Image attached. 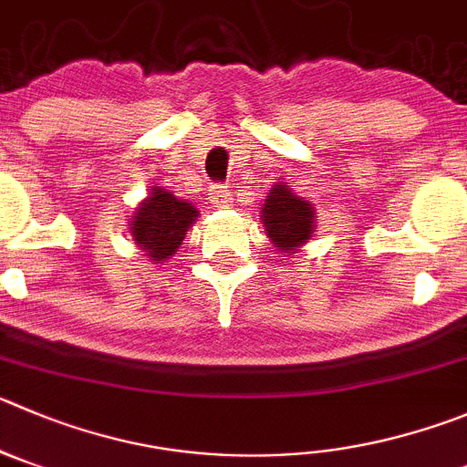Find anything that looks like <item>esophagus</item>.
<instances>
[{"instance_id": "obj_1", "label": "esophagus", "mask_w": 467, "mask_h": 467, "mask_svg": "<svg viewBox=\"0 0 467 467\" xmlns=\"http://www.w3.org/2000/svg\"><path fill=\"white\" fill-rule=\"evenodd\" d=\"M209 200H212L213 207H228V204L233 202V191H230L228 186H212Z\"/></svg>"}]
</instances>
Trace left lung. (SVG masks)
Returning a JSON list of instances; mask_svg holds the SVG:
<instances>
[{
    "label": "left lung",
    "instance_id": "obj_1",
    "mask_svg": "<svg viewBox=\"0 0 467 467\" xmlns=\"http://www.w3.org/2000/svg\"><path fill=\"white\" fill-rule=\"evenodd\" d=\"M263 223L278 254H297L306 239L313 237L316 209L278 182L263 204Z\"/></svg>",
    "mask_w": 467,
    "mask_h": 467
}]
</instances>
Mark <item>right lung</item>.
Segmentation results:
<instances>
[{
  "mask_svg": "<svg viewBox=\"0 0 467 467\" xmlns=\"http://www.w3.org/2000/svg\"><path fill=\"white\" fill-rule=\"evenodd\" d=\"M195 219L198 209L189 200L174 198L170 191L151 186L150 198L142 200L133 212L130 234L147 258L163 263L180 248Z\"/></svg>",
  "mask_w": 467,
  "mask_h": 467,
  "instance_id": "obj_1",
  "label": "right lung"
}]
</instances>
